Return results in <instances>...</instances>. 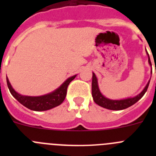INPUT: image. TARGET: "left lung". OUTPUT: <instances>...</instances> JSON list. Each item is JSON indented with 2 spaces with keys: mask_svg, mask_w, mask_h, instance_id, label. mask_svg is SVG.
I'll list each match as a JSON object with an SVG mask.
<instances>
[{
  "mask_svg": "<svg viewBox=\"0 0 156 156\" xmlns=\"http://www.w3.org/2000/svg\"><path fill=\"white\" fill-rule=\"evenodd\" d=\"M148 54V52H147ZM148 62H149L150 66H151V60H150V57L148 55ZM156 73V70H155ZM150 80L148 81V84L146 85V87H144V90H142V92L140 94H139L138 95H137L136 97L134 98H130L127 99H123V100H110L108 98H106L105 97H104L101 94L100 90H99L98 86V81L97 78L95 76V74L93 73L92 76V96H93L94 101L96 104H98V105L101 106L105 108H108L110 110H122L125 109V108H128L129 106L133 105L135 103L138 101L141 98L144 96V94H145V92L147 91L148 87V85H149Z\"/></svg>",
  "mask_w": 156,
  "mask_h": 156,
  "instance_id": "left-lung-1",
  "label": "left lung"
}]
</instances>
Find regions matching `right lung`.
Instances as JSON below:
<instances>
[{"instance_id": "right-lung-1", "label": "right lung", "mask_w": 156, "mask_h": 156, "mask_svg": "<svg viewBox=\"0 0 156 156\" xmlns=\"http://www.w3.org/2000/svg\"><path fill=\"white\" fill-rule=\"evenodd\" d=\"M76 76L69 77L67 80L60 87H58L56 90L48 94L40 96V97H29V96H23L19 94L17 92L15 91L12 87L11 86L8 77L7 79V84L8 87L10 90L11 94L15 98L17 99L18 101L21 103L22 105L34 111H46V110L51 109L55 108L56 106L61 105L65 100L67 94V88L69 84L72 80L75 79Z\"/></svg>"}]
</instances>
